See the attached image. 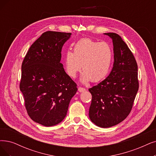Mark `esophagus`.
I'll return each mask as SVG.
<instances>
[{"label":"esophagus","mask_w":156,"mask_h":156,"mask_svg":"<svg viewBox=\"0 0 156 156\" xmlns=\"http://www.w3.org/2000/svg\"><path fill=\"white\" fill-rule=\"evenodd\" d=\"M78 91H79V92H84V91H86V89L84 88H82V87H79Z\"/></svg>","instance_id":"esophagus-1"}]
</instances>
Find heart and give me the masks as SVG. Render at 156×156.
Returning <instances> with one entry per match:
<instances>
[{"instance_id": "heart-1", "label": "heart", "mask_w": 156, "mask_h": 156, "mask_svg": "<svg viewBox=\"0 0 156 156\" xmlns=\"http://www.w3.org/2000/svg\"><path fill=\"white\" fill-rule=\"evenodd\" d=\"M113 56V49L108 42L83 38L74 45L73 52L65 53V70L68 76L75 78L82 67V82L101 81L110 70Z\"/></svg>"}]
</instances>
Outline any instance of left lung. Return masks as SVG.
<instances>
[{
	"label": "left lung",
	"instance_id": "8db88e82",
	"mask_svg": "<svg viewBox=\"0 0 156 156\" xmlns=\"http://www.w3.org/2000/svg\"><path fill=\"white\" fill-rule=\"evenodd\" d=\"M113 40L114 63L109 76L88 90L92 95L89 117L96 126L108 128L127 118L139 88L138 65L121 37L104 33Z\"/></svg>",
	"mask_w": 156,
	"mask_h": 156
}]
</instances>
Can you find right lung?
Instances as JSON below:
<instances>
[{"instance_id": "right-lung-1", "label": "right lung", "mask_w": 156, "mask_h": 156, "mask_svg": "<svg viewBox=\"0 0 156 156\" xmlns=\"http://www.w3.org/2000/svg\"><path fill=\"white\" fill-rule=\"evenodd\" d=\"M71 33L47 31L29 48L22 65L20 89L30 118L42 126L59 123L66 115L77 84L60 63Z\"/></svg>"}]
</instances>
